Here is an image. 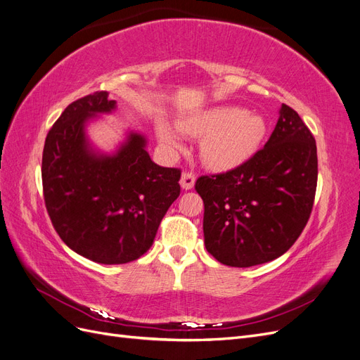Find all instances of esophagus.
<instances>
[{
	"label": "esophagus",
	"mask_w": 360,
	"mask_h": 360,
	"mask_svg": "<svg viewBox=\"0 0 360 360\" xmlns=\"http://www.w3.org/2000/svg\"><path fill=\"white\" fill-rule=\"evenodd\" d=\"M195 174H192V172H183L181 174V179H180V184H181V188L184 189V191H189V189H192L193 188V184H195Z\"/></svg>",
	"instance_id": "34e87169"
}]
</instances>
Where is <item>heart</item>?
<instances>
[{
    "mask_svg": "<svg viewBox=\"0 0 360 360\" xmlns=\"http://www.w3.org/2000/svg\"><path fill=\"white\" fill-rule=\"evenodd\" d=\"M183 134L202 138L201 160L216 171H228L252 158L267 134V123L259 114L240 106H214L184 117L179 122ZM158 138L168 150L181 148L180 138L167 122H158Z\"/></svg>",
    "mask_w": 360,
    "mask_h": 360,
    "instance_id": "1",
    "label": "heart"
}]
</instances>
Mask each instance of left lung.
I'll list each match as a JSON object with an SVG mask.
<instances>
[{"instance_id":"1","label":"left lung","mask_w":360,"mask_h":360,"mask_svg":"<svg viewBox=\"0 0 360 360\" xmlns=\"http://www.w3.org/2000/svg\"><path fill=\"white\" fill-rule=\"evenodd\" d=\"M319 177L317 146L282 103L264 148L231 171L201 176L204 243L219 263L250 267L285 254L307 226Z\"/></svg>"}]
</instances>
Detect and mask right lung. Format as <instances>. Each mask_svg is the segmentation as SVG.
Here are the masks:
<instances>
[{
	"mask_svg": "<svg viewBox=\"0 0 360 360\" xmlns=\"http://www.w3.org/2000/svg\"><path fill=\"white\" fill-rule=\"evenodd\" d=\"M106 91L70 103L45 141L43 197L56 231L76 254L101 264H124L144 255L162 217L180 195L179 168L150 159L144 135L130 132L112 155L96 151L89 120L115 110Z\"/></svg>",
	"mask_w": 360,
	"mask_h": 360,
	"instance_id": "obj_1",
	"label": "right lung"
}]
</instances>
